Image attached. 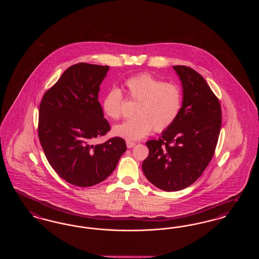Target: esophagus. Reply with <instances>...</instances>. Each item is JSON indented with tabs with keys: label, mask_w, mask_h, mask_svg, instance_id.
Wrapping results in <instances>:
<instances>
[{
	"label": "esophagus",
	"mask_w": 259,
	"mask_h": 259,
	"mask_svg": "<svg viewBox=\"0 0 259 259\" xmlns=\"http://www.w3.org/2000/svg\"><path fill=\"white\" fill-rule=\"evenodd\" d=\"M135 143L134 142H130V141H127L126 142V146L128 148H132L133 147H135Z\"/></svg>",
	"instance_id": "34e87169"
}]
</instances>
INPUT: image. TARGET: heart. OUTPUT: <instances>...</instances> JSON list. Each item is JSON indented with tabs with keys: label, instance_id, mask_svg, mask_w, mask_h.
I'll return each instance as SVG.
<instances>
[{
	"label": "heart",
	"instance_id": "obj_1",
	"mask_svg": "<svg viewBox=\"0 0 259 259\" xmlns=\"http://www.w3.org/2000/svg\"><path fill=\"white\" fill-rule=\"evenodd\" d=\"M127 96L138 101L137 116L113 127V134L128 141H137L148 135L152 129L162 132L170 127L182 108V92L179 87L164 82L148 73L136 74L124 81ZM123 95L119 89L108 91L102 101L105 114L111 119L122 115Z\"/></svg>",
	"mask_w": 259,
	"mask_h": 259
}]
</instances>
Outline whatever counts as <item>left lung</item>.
Here are the masks:
<instances>
[{
  "label": "left lung",
  "mask_w": 259,
  "mask_h": 259,
  "mask_svg": "<svg viewBox=\"0 0 259 259\" xmlns=\"http://www.w3.org/2000/svg\"><path fill=\"white\" fill-rule=\"evenodd\" d=\"M183 87V104L158 140L147 142L146 178L164 191L192 185L211 160L222 127V108L207 81L193 69L174 66Z\"/></svg>",
  "instance_id": "left-lung-1"
}]
</instances>
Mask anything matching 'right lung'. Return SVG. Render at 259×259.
Wrapping results in <instances>:
<instances>
[{"mask_svg":"<svg viewBox=\"0 0 259 259\" xmlns=\"http://www.w3.org/2000/svg\"><path fill=\"white\" fill-rule=\"evenodd\" d=\"M109 66L78 63L68 68L41 99L38 138L50 166L71 185L88 187L105 181L126 151L111 138L95 145L111 127L98 101Z\"/></svg>","mask_w":259,"mask_h":259,"instance_id":"1","label":"right lung"}]
</instances>
